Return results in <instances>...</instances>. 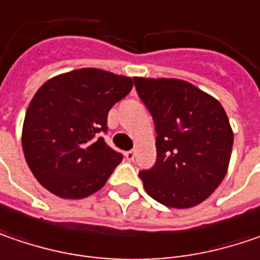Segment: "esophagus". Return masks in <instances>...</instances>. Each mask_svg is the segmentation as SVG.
Returning <instances> with one entry per match:
<instances>
[{"mask_svg":"<svg viewBox=\"0 0 260 260\" xmlns=\"http://www.w3.org/2000/svg\"><path fill=\"white\" fill-rule=\"evenodd\" d=\"M125 158H126L128 161H134V158H135V152L132 151V150H131V151H126L125 152Z\"/></svg>","mask_w":260,"mask_h":260,"instance_id":"obj_1","label":"esophagus"}]
</instances>
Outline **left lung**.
Listing matches in <instances>:
<instances>
[{
  "label": "left lung",
  "instance_id": "1",
  "mask_svg": "<svg viewBox=\"0 0 260 260\" xmlns=\"http://www.w3.org/2000/svg\"><path fill=\"white\" fill-rule=\"evenodd\" d=\"M155 125L157 160L141 170L147 193L169 208H190L227 173L233 131L218 100L176 78H134Z\"/></svg>",
  "mask_w": 260,
  "mask_h": 260
}]
</instances>
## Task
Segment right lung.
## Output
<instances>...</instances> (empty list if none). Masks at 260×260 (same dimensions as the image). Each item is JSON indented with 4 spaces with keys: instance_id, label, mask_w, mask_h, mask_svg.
<instances>
[{
    "instance_id": "obj_1",
    "label": "right lung",
    "mask_w": 260,
    "mask_h": 260,
    "mask_svg": "<svg viewBox=\"0 0 260 260\" xmlns=\"http://www.w3.org/2000/svg\"><path fill=\"white\" fill-rule=\"evenodd\" d=\"M132 90V78L83 68L53 77L38 90L23 125V151L49 192L81 199L105 186L122 161L100 132L112 106Z\"/></svg>"
}]
</instances>
